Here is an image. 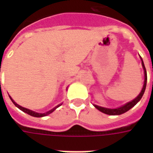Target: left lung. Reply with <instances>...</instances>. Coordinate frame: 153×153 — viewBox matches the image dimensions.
Segmentation results:
<instances>
[{
  "label": "left lung",
  "instance_id": "left-lung-1",
  "mask_svg": "<svg viewBox=\"0 0 153 153\" xmlns=\"http://www.w3.org/2000/svg\"><path fill=\"white\" fill-rule=\"evenodd\" d=\"M142 60V58H141ZM142 65L143 67V70H144V75H145V79H144V84H143V89H142L141 93H139L138 95L135 99H134L131 102L126 103L125 105L122 106L121 107H119V108H116V109H109V108H105V107H102V106H98L97 105H94V106L96 107L97 109L99 110L100 111L105 113L106 115H121L123 113L128 111V110H130L137 103L140 101V99L142 98V97L143 95V93L145 92V89H146V85H147V71H146V69H145L144 64H143V61L142 60Z\"/></svg>",
  "mask_w": 153,
  "mask_h": 153
}]
</instances>
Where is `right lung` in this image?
<instances>
[{
  "instance_id": "1",
  "label": "right lung",
  "mask_w": 153,
  "mask_h": 153,
  "mask_svg": "<svg viewBox=\"0 0 153 153\" xmlns=\"http://www.w3.org/2000/svg\"><path fill=\"white\" fill-rule=\"evenodd\" d=\"M10 98L11 99L12 102L14 103L15 106L18 107L19 109H20L21 111H23L24 112L27 113V114L32 115V116H34V117H42V116H46V115H49V114H51V112H53L54 111L56 110V108H57V107H59V106H60V105H58L56 107H55V108H53L52 110H51V111H47V112H46V113H43V114H42V113H37V112H35V111H31V110H28V109H27V108H25V107H22L21 106H19V105H18L17 103L15 102H14V100L12 99L10 97Z\"/></svg>"
}]
</instances>
